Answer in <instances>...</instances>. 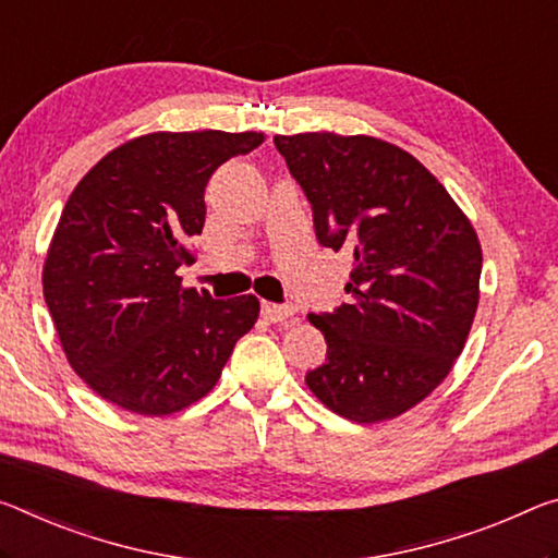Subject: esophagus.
I'll list each match as a JSON object with an SVG mask.
<instances>
[{
    "label": "esophagus",
    "instance_id": "esophagus-1",
    "mask_svg": "<svg viewBox=\"0 0 558 558\" xmlns=\"http://www.w3.org/2000/svg\"><path fill=\"white\" fill-rule=\"evenodd\" d=\"M260 313H263L265 320H270V323H280V320H286V317L293 315L295 311H293V305H280V303H263V305H260Z\"/></svg>",
    "mask_w": 558,
    "mask_h": 558
}]
</instances>
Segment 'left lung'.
<instances>
[{
  "instance_id": "obj_1",
  "label": "left lung",
  "mask_w": 558,
  "mask_h": 558,
  "mask_svg": "<svg viewBox=\"0 0 558 558\" xmlns=\"http://www.w3.org/2000/svg\"><path fill=\"white\" fill-rule=\"evenodd\" d=\"M272 141L311 203L317 243L352 258L348 303L307 315L327 357L305 383L344 420H392L462 355L480 303L474 228L400 146L327 131Z\"/></svg>"
}]
</instances>
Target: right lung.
Returning <instances> with one entry per match:
<instances>
[{
	"instance_id": "obj_1",
	"label": "right lung",
	"mask_w": 558,
	"mask_h": 558,
	"mask_svg": "<svg viewBox=\"0 0 558 558\" xmlns=\"http://www.w3.org/2000/svg\"><path fill=\"white\" fill-rule=\"evenodd\" d=\"M263 134H148L106 154L69 196L51 238L44 300L74 373L123 410L161 417L214 390L258 320L255 295L181 288L206 220V185Z\"/></svg>"
}]
</instances>
